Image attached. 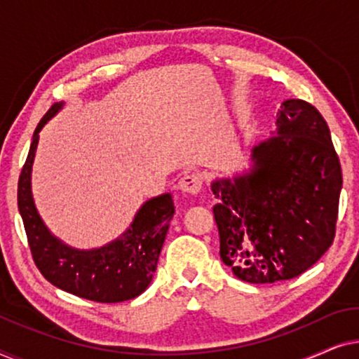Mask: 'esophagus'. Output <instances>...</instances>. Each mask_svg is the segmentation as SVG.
I'll use <instances>...</instances> for the list:
<instances>
[{"label":"esophagus","instance_id":"1","mask_svg":"<svg viewBox=\"0 0 359 359\" xmlns=\"http://www.w3.org/2000/svg\"><path fill=\"white\" fill-rule=\"evenodd\" d=\"M201 188H203V176L199 173L184 175L178 183V189L184 194H198Z\"/></svg>","mask_w":359,"mask_h":359}]
</instances>
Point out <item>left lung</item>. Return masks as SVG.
<instances>
[{
    "label": "left lung",
    "mask_w": 359,
    "mask_h": 359,
    "mask_svg": "<svg viewBox=\"0 0 359 359\" xmlns=\"http://www.w3.org/2000/svg\"><path fill=\"white\" fill-rule=\"evenodd\" d=\"M242 173L210 183L220 258L235 276L278 283L307 271L335 238L341 166L320 112L287 100Z\"/></svg>",
    "instance_id": "8db88e82"
}]
</instances>
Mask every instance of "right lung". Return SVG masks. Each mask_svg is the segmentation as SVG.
I'll return each instance as SVG.
<instances>
[{
    "mask_svg": "<svg viewBox=\"0 0 359 359\" xmlns=\"http://www.w3.org/2000/svg\"><path fill=\"white\" fill-rule=\"evenodd\" d=\"M65 102L53 104L37 129L18 183V208L32 258L53 286L95 302H124L149 287L158 263L175 205L170 193L145 201L121 237L100 248L80 250L57 238L37 212L32 196V165L39 132Z\"/></svg>",
    "mask_w": 359,
    "mask_h": 359,
    "instance_id": "1",
    "label": "right lung"
}]
</instances>
